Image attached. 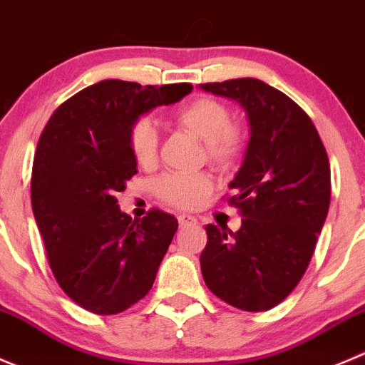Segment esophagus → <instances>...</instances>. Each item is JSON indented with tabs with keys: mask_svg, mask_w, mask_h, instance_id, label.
Here are the masks:
<instances>
[{
	"mask_svg": "<svg viewBox=\"0 0 365 365\" xmlns=\"http://www.w3.org/2000/svg\"><path fill=\"white\" fill-rule=\"evenodd\" d=\"M178 222L180 226H187V225H196V217L189 214H180L178 215Z\"/></svg>",
	"mask_w": 365,
	"mask_h": 365,
	"instance_id": "obj_1",
	"label": "esophagus"
}]
</instances>
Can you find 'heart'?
<instances>
[{"mask_svg": "<svg viewBox=\"0 0 365 365\" xmlns=\"http://www.w3.org/2000/svg\"><path fill=\"white\" fill-rule=\"evenodd\" d=\"M175 123L190 135L203 140L208 162L215 168H232L246 153V132L232 121L230 108L215 98H194L176 110ZM128 148L140 168H151L155 164L158 133L150 119L139 118L130 125ZM153 190L164 203L176 208H194L212 190V180L205 173H165L153 183Z\"/></svg>", "mask_w": 365, "mask_h": 365, "instance_id": "b5f03b06", "label": "heart"}]
</instances>
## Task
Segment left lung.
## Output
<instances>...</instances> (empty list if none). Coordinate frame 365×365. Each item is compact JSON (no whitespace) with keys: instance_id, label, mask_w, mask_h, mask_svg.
Segmentation results:
<instances>
[{"instance_id":"obj_1","label":"left lung","mask_w":365,"mask_h":365,"mask_svg":"<svg viewBox=\"0 0 365 365\" xmlns=\"http://www.w3.org/2000/svg\"><path fill=\"white\" fill-rule=\"evenodd\" d=\"M201 88L239 101L251 126L246 158L226 197L242 226L235 233L205 226L201 272L225 303L264 312L284 302L309 267L330 207V162L312 119L278 88L257 78Z\"/></svg>"}]
</instances>
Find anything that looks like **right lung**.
<instances>
[{
    "label": "right lung",
    "instance_id": "obj_1",
    "mask_svg": "<svg viewBox=\"0 0 365 365\" xmlns=\"http://www.w3.org/2000/svg\"><path fill=\"white\" fill-rule=\"evenodd\" d=\"M190 91V83L103 80L63 101L38 137L31 168L35 221L53 277L88 312L119 314L153 287L178 221L158 208L132 221L115 194L137 175L130 125Z\"/></svg>",
    "mask_w": 365,
    "mask_h": 365
}]
</instances>
